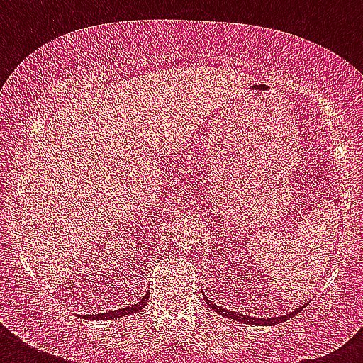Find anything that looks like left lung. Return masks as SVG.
I'll use <instances>...</instances> for the list:
<instances>
[{
  "mask_svg": "<svg viewBox=\"0 0 363 363\" xmlns=\"http://www.w3.org/2000/svg\"><path fill=\"white\" fill-rule=\"evenodd\" d=\"M207 303H209V307L215 313H218V315L226 316V318H233V320L238 322H242V324H252V326H275V324H281V322L288 320V318H292V316H296L301 309H296L292 311L290 315H282V316H273V318H254V316H248V315H241V313H235V311H228V309H222V307H218V305L211 303L209 299H207Z\"/></svg>",
  "mask_w": 363,
  "mask_h": 363,
  "instance_id": "left-lung-1",
  "label": "left lung"
}]
</instances>
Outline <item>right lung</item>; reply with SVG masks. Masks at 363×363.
I'll list each match as a JSON object with an SVG mask.
<instances>
[{
	"label": "right lung",
	"mask_w": 363,
	"mask_h": 363,
	"mask_svg": "<svg viewBox=\"0 0 363 363\" xmlns=\"http://www.w3.org/2000/svg\"><path fill=\"white\" fill-rule=\"evenodd\" d=\"M150 294L147 292V296L139 301V303H133L130 307H124V309H118V311H107V313H99V315H84V318H90V320H115V318H122L125 315H133L137 311H141L147 303V299Z\"/></svg>",
	"instance_id": "1"
}]
</instances>
